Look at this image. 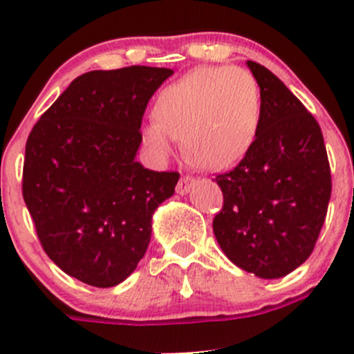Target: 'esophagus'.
<instances>
[{"mask_svg": "<svg viewBox=\"0 0 354 354\" xmlns=\"http://www.w3.org/2000/svg\"><path fill=\"white\" fill-rule=\"evenodd\" d=\"M194 183H195L194 178H190V176H181L180 181H178V185H176V192H178V194H180V195H187L188 192L192 190V187H194Z\"/></svg>", "mask_w": 354, "mask_h": 354, "instance_id": "esophagus-1", "label": "esophagus"}]
</instances>
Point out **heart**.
I'll list each match as a JSON object with an SVG mask.
<instances>
[{"label": "heart", "mask_w": 354, "mask_h": 354, "mask_svg": "<svg viewBox=\"0 0 354 354\" xmlns=\"http://www.w3.org/2000/svg\"><path fill=\"white\" fill-rule=\"evenodd\" d=\"M156 123L144 128V140L159 157L171 154L180 138L185 159L203 171H221L243 159L262 120V92L245 68H195L159 92Z\"/></svg>", "instance_id": "b5f03b06"}]
</instances>
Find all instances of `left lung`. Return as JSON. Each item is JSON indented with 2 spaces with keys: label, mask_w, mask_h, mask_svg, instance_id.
<instances>
[{
  "label": "left lung",
  "mask_w": 354,
  "mask_h": 354,
  "mask_svg": "<svg viewBox=\"0 0 354 354\" xmlns=\"http://www.w3.org/2000/svg\"><path fill=\"white\" fill-rule=\"evenodd\" d=\"M246 65L262 92V120L240 164L217 174L224 203L212 227L234 266L277 279L312 255L330 200V167L315 118L272 71Z\"/></svg>",
  "instance_id": "left-lung-1"
}]
</instances>
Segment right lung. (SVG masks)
<instances>
[{
	"mask_svg": "<svg viewBox=\"0 0 354 354\" xmlns=\"http://www.w3.org/2000/svg\"><path fill=\"white\" fill-rule=\"evenodd\" d=\"M169 68L94 70L75 78L32 128L22 194L49 259L95 288L123 283L147 252L152 214L180 174L135 157L142 116Z\"/></svg>",
	"mask_w": 354,
	"mask_h": 354,
	"instance_id": "right-lung-1",
	"label": "right lung"
}]
</instances>
